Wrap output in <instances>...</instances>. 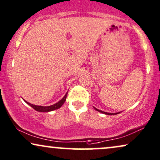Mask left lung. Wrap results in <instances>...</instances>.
Returning <instances> with one entry per match:
<instances>
[{
  "label": "left lung",
  "mask_w": 160,
  "mask_h": 160,
  "mask_svg": "<svg viewBox=\"0 0 160 160\" xmlns=\"http://www.w3.org/2000/svg\"><path fill=\"white\" fill-rule=\"evenodd\" d=\"M94 109H95V110H96V111L99 112H101V113H103V114H105V115H117V114H119V113H121V112H115V113H109V112H106L101 111V110H100V109H96V108H95V107H94Z\"/></svg>",
  "instance_id": "left-lung-1"
}]
</instances>
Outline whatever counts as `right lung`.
Instances as JSON below:
<instances>
[{
    "label": "right lung",
    "mask_w": 160,
    "mask_h": 160,
    "mask_svg": "<svg viewBox=\"0 0 160 160\" xmlns=\"http://www.w3.org/2000/svg\"><path fill=\"white\" fill-rule=\"evenodd\" d=\"M67 95H68V92L66 93L65 96L62 98L61 100L59 101H58L57 103H54V104L53 105H51V106H47V107H43V106H37V105H34V104H32V103L27 102L26 101H25V102H26L27 104H28L29 106H31L33 109H34L35 110L37 111V112H51V111H53V110H56V109H59L62 107V105H63V103H65V101H66V98H67Z\"/></svg>",
    "instance_id": "obj_1"
}]
</instances>
